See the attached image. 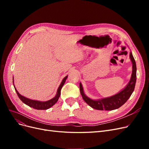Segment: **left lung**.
<instances>
[{"mask_svg": "<svg viewBox=\"0 0 149 149\" xmlns=\"http://www.w3.org/2000/svg\"><path fill=\"white\" fill-rule=\"evenodd\" d=\"M129 56L132 63V72L130 79L128 84L126 85V86L123 90H121L120 92L114 94V95L97 100H92L84 94L82 84L81 83H79L80 93L81 94L83 100L89 106L97 110L112 111L118 109L128 100V99L131 96L134 90L137 78L136 63L131 52H130Z\"/></svg>", "mask_w": 149, "mask_h": 149, "instance_id": "8db88e82", "label": "left lung"}]
</instances>
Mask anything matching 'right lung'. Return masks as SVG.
I'll return each instance as SVG.
<instances>
[{
  "label": "right lung",
  "mask_w": 149,
  "mask_h": 149,
  "mask_svg": "<svg viewBox=\"0 0 149 149\" xmlns=\"http://www.w3.org/2000/svg\"><path fill=\"white\" fill-rule=\"evenodd\" d=\"M67 78H68V75L66 76L63 79L60 85L59 86V87H58V88L56 96L53 98L51 99L50 100H48L47 101H37V100H30V99H29L27 97H25L23 96H22L21 94L19 92H18L17 90L16 89L15 86H14V83H13V86H14V88H15V90L18 96H19V97L20 98V100L24 103H25V104H26L31 107H33V109H35L46 110V109H49V108H50L51 107H52L58 101V99H59V97L60 96V94H61V89L63 87V84H65Z\"/></svg>",
  "instance_id": "obj_1"
}]
</instances>
